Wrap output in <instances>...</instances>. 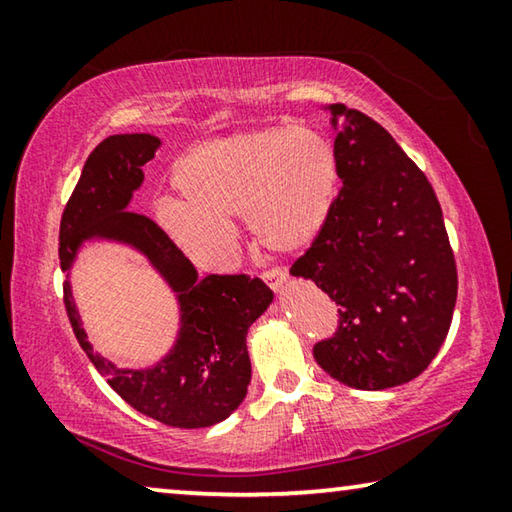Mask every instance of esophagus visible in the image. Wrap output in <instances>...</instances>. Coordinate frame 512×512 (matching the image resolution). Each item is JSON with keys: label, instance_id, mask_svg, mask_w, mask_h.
Masks as SVG:
<instances>
[{"label": "esophagus", "instance_id": "esophagus-1", "mask_svg": "<svg viewBox=\"0 0 512 512\" xmlns=\"http://www.w3.org/2000/svg\"><path fill=\"white\" fill-rule=\"evenodd\" d=\"M284 277H287V273H284L282 268H277V266H271V268H266V271H262V280H264L273 291H277V289L282 287Z\"/></svg>", "mask_w": 512, "mask_h": 512}]
</instances>
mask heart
Listing matches in <instances>:
<instances>
[{
    "mask_svg": "<svg viewBox=\"0 0 512 512\" xmlns=\"http://www.w3.org/2000/svg\"><path fill=\"white\" fill-rule=\"evenodd\" d=\"M171 180L183 203L162 201L158 219L185 253L203 262L223 257L232 219H246L259 248L298 253L329 219L339 160L327 137L277 124L194 146Z\"/></svg>",
    "mask_w": 512,
    "mask_h": 512,
    "instance_id": "1",
    "label": "heart"
}]
</instances>
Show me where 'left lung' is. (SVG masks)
Segmentation results:
<instances>
[{"mask_svg":"<svg viewBox=\"0 0 512 512\" xmlns=\"http://www.w3.org/2000/svg\"><path fill=\"white\" fill-rule=\"evenodd\" d=\"M336 128L339 189L329 219L291 266L336 305L318 366L381 391L427 370L449 332L458 273L429 178L393 135L345 103L323 106Z\"/></svg>","mask_w":512,"mask_h":512,"instance_id":"1","label":"left lung"}]
</instances>
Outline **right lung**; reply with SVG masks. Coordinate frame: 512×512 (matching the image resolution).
Returning <instances> with one entry per match:
<instances>
[{"label": "right lung", "instance_id": "add662e5", "mask_svg": "<svg viewBox=\"0 0 512 512\" xmlns=\"http://www.w3.org/2000/svg\"><path fill=\"white\" fill-rule=\"evenodd\" d=\"M158 146V137L146 133L110 135L88 155L60 219L58 257L67 271L88 237L121 239L140 248L178 291L183 329L176 348L151 370H121L85 341L67 282L63 300L83 352L121 400L171 427L198 429L225 420L244 402L250 384L246 334L271 305L273 291L246 273L198 277L158 223L126 210L144 180L142 167Z\"/></svg>", "mask_w": 512, "mask_h": 512}]
</instances>
